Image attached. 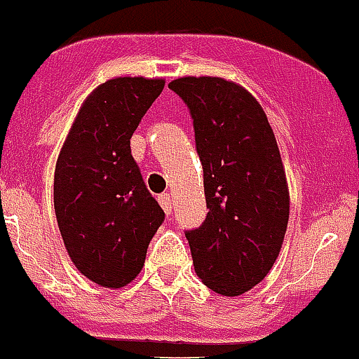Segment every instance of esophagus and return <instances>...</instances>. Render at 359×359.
<instances>
[{"label":"esophagus","mask_w":359,"mask_h":359,"mask_svg":"<svg viewBox=\"0 0 359 359\" xmlns=\"http://www.w3.org/2000/svg\"><path fill=\"white\" fill-rule=\"evenodd\" d=\"M158 203L161 205V208L165 210V214H170V212H172V201H170V194L158 196Z\"/></svg>","instance_id":"esophagus-1"}]
</instances>
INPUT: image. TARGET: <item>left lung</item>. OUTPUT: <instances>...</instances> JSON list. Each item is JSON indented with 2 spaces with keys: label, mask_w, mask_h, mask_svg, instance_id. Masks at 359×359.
<instances>
[{
  "label": "left lung",
  "mask_w": 359,
  "mask_h": 359,
  "mask_svg": "<svg viewBox=\"0 0 359 359\" xmlns=\"http://www.w3.org/2000/svg\"><path fill=\"white\" fill-rule=\"evenodd\" d=\"M189 106L208 214L187 231L198 277L224 297L257 286L273 268L290 219V189L273 129L257 98L221 77L169 84Z\"/></svg>",
  "instance_id": "8db88e82"
}]
</instances>
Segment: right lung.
<instances>
[{"label": "right lung", "instance_id": "1", "mask_svg": "<svg viewBox=\"0 0 359 359\" xmlns=\"http://www.w3.org/2000/svg\"><path fill=\"white\" fill-rule=\"evenodd\" d=\"M163 86V79L145 77L97 86L57 158L53 207L66 252L102 287L118 290L135 280L165 219L131 154L133 133Z\"/></svg>", "mask_w": 359, "mask_h": 359}]
</instances>
